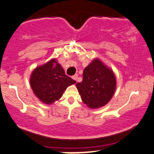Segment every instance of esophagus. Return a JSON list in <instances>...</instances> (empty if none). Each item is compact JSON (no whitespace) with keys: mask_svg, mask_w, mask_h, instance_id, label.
I'll use <instances>...</instances> for the list:
<instances>
[{"mask_svg":"<svg viewBox=\"0 0 154 154\" xmlns=\"http://www.w3.org/2000/svg\"><path fill=\"white\" fill-rule=\"evenodd\" d=\"M72 79H73V80H74L76 81V82H77V79H78V75H77V74H74V76H72Z\"/></svg>","mask_w":154,"mask_h":154,"instance_id":"1","label":"esophagus"}]
</instances>
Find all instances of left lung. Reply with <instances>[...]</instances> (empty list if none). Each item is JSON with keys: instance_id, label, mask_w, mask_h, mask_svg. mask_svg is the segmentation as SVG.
Listing matches in <instances>:
<instances>
[{"instance_id": "8db88e82", "label": "left lung", "mask_w": 154, "mask_h": 154, "mask_svg": "<svg viewBox=\"0 0 154 154\" xmlns=\"http://www.w3.org/2000/svg\"><path fill=\"white\" fill-rule=\"evenodd\" d=\"M82 76V82L76 85L83 103L91 109L107 104L116 88V78L112 69L95 58L84 69Z\"/></svg>"}]
</instances>
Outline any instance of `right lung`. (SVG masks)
<instances>
[{
	"label": "right lung",
	"instance_id": "1",
	"mask_svg": "<svg viewBox=\"0 0 154 154\" xmlns=\"http://www.w3.org/2000/svg\"><path fill=\"white\" fill-rule=\"evenodd\" d=\"M76 81L65 74L61 65L55 58L36 67L32 72L30 84L42 102L51 104L60 99L67 87Z\"/></svg>",
	"mask_w": 154,
	"mask_h": 154
}]
</instances>
